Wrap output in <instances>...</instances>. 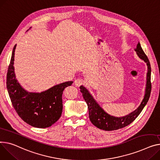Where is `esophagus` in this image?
<instances>
[{
	"label": "esophagus",
	"mask_w": 160,
	"mask_h": 160,
	"mask_svg": "<svg viewBox=\"0 0 160 160\" xmlns=\"http://www.w3.org/2000/svg\"><path fill=\"white\" fill-rule=\"evenodd\" d=\"M83 83V80H82V78H77V79L75 80V81H74V85H75V86H76L77 87L80 86L81 85H82Z\"/></svg>",
	"instance_id": "obj_1"
}]
</instances>
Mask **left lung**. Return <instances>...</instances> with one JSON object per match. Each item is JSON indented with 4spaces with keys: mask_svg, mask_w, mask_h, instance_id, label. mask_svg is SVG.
Segmentation results:
<instances>
[{
    "mask_svg": "<svg viewBox=\"0 0 160 160\" xmlns=\"http://www.w3.org/2000/svg\"><path fill=\"white\" fill-rule=\"evenodd\" d=\"M136 54L140 59L143 60L147 66V72L146 78V87L145 90V94L143 99L138 108L129 114H127L121 117H116L110 115L106 112L98 103L93 98L89 91L83 86L80 87V91L82 93L83 98L86 102L89 110V119L91 123L98 129L104 131H114L117 130L123 127H125L131 123L140 114L143 109L147 104L150 97L151 91V68L149 60L147 55L143 51L140 42L134 49Z\"/></svg>",
    "mask_w": 160,
    "mask_h": 160,
    "instance_id": "1",
    "label": "left lung"
}]
</instances>
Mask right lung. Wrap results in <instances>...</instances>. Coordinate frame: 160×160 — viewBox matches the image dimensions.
Instances as JSON below:
<instances>
[{
    "label": "right lung",
    "instance_id": "obj_1",
    "mask_svg": "<svg viewBox=\"0 0 160 160\" xmlns=\"http://www.w3.org/2000/svg\"><path fill=\"white\" fill-rule=\"evenodd\" d=\"M16 46L17 44L13 48L7 73L6 86L11 101L26 123L37 128H47L60 118L63 91L73 82H63L40 92H28L16 78L13 66Z\"/></svg>",
    "mask_w": 160,
    "mask_h": 160
}]
</instances>
